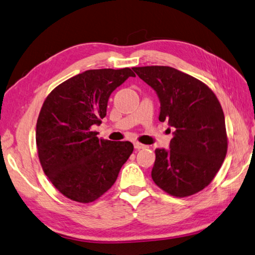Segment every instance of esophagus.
I'll use <instances>...</instances> for the list:
<instances>
[{
  "instance_id": "1",
  "label": "esophagus",
  "mask_w": 255,
  "mask_h": 255,
  "mask_svg": "<svg viewBox=\"0 0 255 255\" xmlns=\"http://www.w3.org/2000/svg\"><path fill=\"white\" fill-rule=\"evenodd\" d=\"M134 147H135V149H137V150H139V149H143V148H145V145L144 144H140V143H138V142H135L134 143Z\"/></svg>"
}]
</instances>
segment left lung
<instances>
[{
	"label": "left lung",
	"mask_w": 255,
	"mask_h": 255,
	"mask_svg": "<svg viewBox=\"0 0 255 255\" xmlns=\"http://www.w3.org/2000/svg\"><path fill=\"white\" fill-rule=\"evenodd\" d=\"M155 90L159 121H168L169 149L156 148L154 182L167 193L184 197L212 182L227 154L225 116L216 96L204 83L170 66L133 67Z\"/></svg>",
	"instance_id": "left-lung-1"
}]
</instances>
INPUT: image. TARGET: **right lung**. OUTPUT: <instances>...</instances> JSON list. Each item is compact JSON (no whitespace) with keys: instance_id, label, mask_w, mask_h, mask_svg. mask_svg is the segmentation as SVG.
<instances>
[{"instance_id":"add662e5","label":"right lung","mask_w":255,"mask_h":255,"mask_svg":"<svg viewBox=\"0 0 255 255\" xmlns=\"http://www.w3.org/2000/svg\"><path fill=\"white\" fill-rule=\"evenodd\" d=\"M135 74L131 69L88 70L55 87L36 128L39 160L64 196L94 202L116 182L134 149L131 142L98 138L94 127L107 115L110 95Z\"/></svg>"}]
</instances>
